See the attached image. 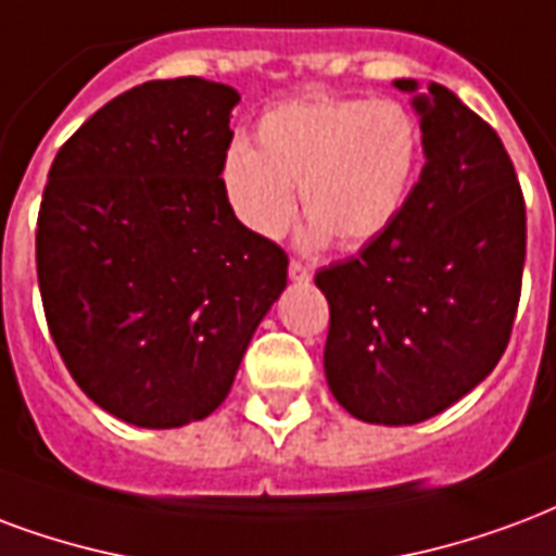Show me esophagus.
Instances as JSON below:
<instances>
[{"instance_id":"esophagus-1","label":"esophagus","mask_w":556,"mask_h":556,"mask_svg":"<svg viewBox=\"0 0 556 556\" xmlns=\"http://www.w3.org/2000/svg\"><path fill=\"white\" fill-rule=\"evenodd\" d=\"M289 277L294 279V282H309V279H312V267L303 265V262H291V265H289Z\"/></svg>"}]
</instances>
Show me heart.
Instances as JSON below:
<instances>
[{"mask_svg":"<svg viewBox=\"0 0 556 556\" xmlns=\"http://www.w3.org/2000/svg\"><path fill=\"white\" fill-rule=\"evenodd\" d=\"M421 126L394 100L303 97L256 123V147L236 141L220 164L232 215L262 238H277L300 203L309 241L362 247L404 212L421 164Z\"/></svg>","mask_w":556,"mask_h":556,"instance_id":"b5f03b06","label":"heart"}]
</instances>
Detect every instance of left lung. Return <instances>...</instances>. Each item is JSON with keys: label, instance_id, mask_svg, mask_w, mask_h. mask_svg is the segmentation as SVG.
<instances>
[{"label": "left lung", "instance_id": "8db88e82", "mask_svg": "<svg viewBox=\"0 0 556 556\" xmlns=\"http://www.w3.org/2000/svg\"><path fill=\"white\" fill-rule=\"evenodd\" d=\"M413 93L425 167L380 238L315 274L330 303L324 371L368 425H418L483 382L507 351L525 267V197L504 143L442 85Z\"/></svg>", "mask_w": 556, "mask_h": 556}]
</instances>
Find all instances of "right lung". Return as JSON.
<instances>
[{"label":"right lung","instance_id":"add662e5","mask_svg":"<svg viewBox=\"0 0 556 556\" xmlns=\"http://www.w3.org/2000/svg\"><path fill=\"white\" fill-rule=\"evenodd\" d=\"M238 90L147 81L102 105L49 167L37 282L79 389L126 425L212 415L289 282V256L226 203Z\"/></svg>","mask_w":556,"mask_h":556}]
</instances>
